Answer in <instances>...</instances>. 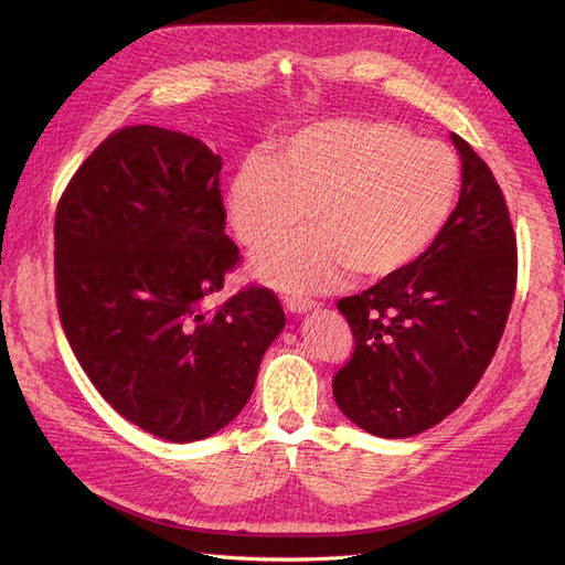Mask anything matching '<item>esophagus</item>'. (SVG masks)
<instances>
[{"label": "esophagus", "mask_w": 565, "mask_h": 565, "mask_svg": "<svg viewBox=\"0 0 565 565\" xmlns=\"http://www.w3.org/2000/svg\"><path fill=\"white\" fill-rule=\"evenodd\" d=\"M285 306H287V311H292V313H306V311L316 309L318 303L313 299H306V297H299V295H289V297H285Z\"/></svg>", "instance_id": "esophagus-1"}]
</instances>
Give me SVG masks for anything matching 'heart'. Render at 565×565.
Masks as SVG:
<instances>
[{
    "instance_id": "heart-1",
    "label": "heart",
    "mask_w": 565,
    "mask_h": 565,
    "mask_svg": "<svg viewBox=\"0 0 565 565\" xmlns=\"http://www.w3.org/2000/svg\"><path fill=\"white\" fill-rule=\"evenodd\" d=\"M461 185L457 152L417 139L388 119H332L306 127L276 148L273 162L247 158L228 191L237 241L270 285L320 292L353 270L382 280L417 262L446 228Z\"/></svg>"
}]
</instances>
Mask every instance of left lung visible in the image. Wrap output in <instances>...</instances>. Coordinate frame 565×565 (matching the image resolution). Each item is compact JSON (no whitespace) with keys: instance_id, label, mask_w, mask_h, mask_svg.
I'll use <instances>...</instances> for the list:
<instances>
[{"instance_id":"8db88e82","label":"left lung","mask_w":565,"mask_h":565,"mask_svg":"<svg viewBox=\"0 0 565 565\" xmlns=\"http://www.w3.org/2000/svg\"><path fill=\"white\" fill-rule=\"evenodd\" d=\"M461 193L446 228L417 262L337 301L353 353L332 380L341 413L367 434L431 429L481 382L504 332L519 254L490 167L452 134Z\"/></svg>"}]
</instances>
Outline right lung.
<instances>
[{
  "label": "right lung",
  "instance_id": "obj_1",
  "mask_svg": "<svg viewBox=\"0 0 565 565\" xmlns=\"http://www.w3.org/2000/svg\"><path fill=\"white\" fill-rule=\"evenodd\" d=\"M221 158L150 125L115 129L56 207L54 282L82 370L143 431L191 443L235 419L285 324L264 285L216 306L241 266L224 233Z\"/></svg>",
  "mask_w": 565,
  "mask_h": 565
}]
</instances>
